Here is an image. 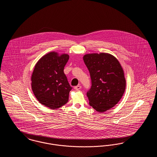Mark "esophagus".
<instances>
[{"mask_svg":"<svg viewBox=\"0 0 157 157\" xmlns=\"http://www.w3.org/2000/svg\"><path fill=\"white\" fill-rule=\"evenodd\" d=\"M81 88V86H80V85L76 86L75 88H74V89H75V90H79Z\"/></svg>","mask_w":157,"mask_h":157,"instance_id":"esophagus-1","label":"esophagus"}]
</instances>
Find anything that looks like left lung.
Returning <instances> with one entry per match:
<instances>
[{"mask_svg": "<svg viewBox=\"0 0 157 157\" xmlns=\"http://www.w3.org/2000/svg\"><path fill=\"white\" fill-rule=\"evenodd\" d=\"M83 59L92 80L86 94L90 105L98 112H105L117 104L125 92L123 68L118 60L108 53H88Z\"/></svg>", "mask_w": 157, "mask_h": 157, "instance_id": "8db88e82", "label": "left lung"}]
</instances>
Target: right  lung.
Returning <instances> with one entry per match:
<instances>
[{"label": "right lung", "mask_w": 157, "mask_h": 157, "mask_svg": "<svg viewBox=\"0 0 157 157\" xmlns=\"http://www.w3.org/2000/svg\"><path fill=\"white\" fill-rule=\"evenodd\" d=\"M67 53L50 52L38 60L31 76V86L37 101L53 109L66 104L72 89L63 72Z\"/></svg>", "instance_id": "add662e5"}]
</instances>
